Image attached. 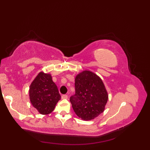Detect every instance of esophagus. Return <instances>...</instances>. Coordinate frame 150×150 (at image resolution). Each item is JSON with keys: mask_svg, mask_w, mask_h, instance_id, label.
I'll return each mask as SVG.
<instances>
[{"mask_svg": "<svg viewBox=\"0 0 150 150\" xmlns=\"http://www.w3.org/2000/svg\"><path fill=\"white\" fill-rule=\"evenodd\" d=\"M61 98H62V99H67V98H68V95H62Z\"/></svg>", "mask_w": 150, "mask_h": 150, "instance_id": "esophagus-1", "label": "esophagus"}]
</instances>
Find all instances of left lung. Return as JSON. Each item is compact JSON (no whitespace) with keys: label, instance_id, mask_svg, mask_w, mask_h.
<instances>
[{"label":"left lung","instance_id":"8db88e82","mask_svg":"<svg viewBox=\"0 0 150 150\" xmlns=\"http://www.w3.org/2000/svg\"><path fill=\"white\" fill-rule=\"evenodd\" d=\"M75 93L70 97L76 115L84 120H92L104 110L108 95L103 81L95 73L84 71L75 78Z\"/></svg>","mask_w":150,"mask_h":150}]
</instances>
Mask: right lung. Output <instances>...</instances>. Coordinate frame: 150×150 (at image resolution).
<instances>
[{"label":"right lung","instance_id":"1","mask_svg":"<svg viewBox=\"0 0 150 150\" xmlns=\"http://www.w3.org/2000/svg\"><path fill=\"white\" fill-rule=\"evenodd\" d=\"M60 95L50 74L39 73L30 88L31 104L42 115L52 113L60 99Z\"/></svg>","mask_w":150,"mask_h":150}]
</instances>
